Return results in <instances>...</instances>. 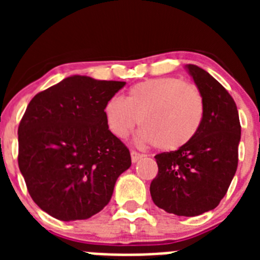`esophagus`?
<instances>
[{"label": "esophagus", "mask_w": 260, "mask_h": 260, "mask_svg": "<svg viewBox=\"0 0 260 260\" xmlns=\"http://www.w3.org/2000/svg\"><path fill=\"white\" fill-rule=\"evenodd\" d=\"M130 156H132V161L134 162V164H135V162L139 161V160H141V158H142L141 153L135 152V151H132V152H130Z\"/></svg>", "instance_id": "1"}]
</instances>
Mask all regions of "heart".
Wrapping results in <instances>:
<instances>
[{
	"label": "heart",
	"mask_w": 260,
	"mask_h": 260,
	"mask_svg": "<svg viewBox=\"0 0 260 260\" xmlns=\"http://www.w3.org/2000/svg\"><path fill=\"white\" fill-rule=\"evenodd\" d=\"M110 133L125 139L141 123L137 141L178 150L194 139L204 117V102L195 86L176 78H155L135 84L125 100L112 98L104 107Z\"/></svg>",
	"instance_id": "obj_1"
}]
</instances>
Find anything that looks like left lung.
<instances>
[{
	"label": "left lung",
	"mask_w": 260,
	"mask_h": 260,
	"mask_svg": "<svg viewBox=\"0 0 260 260\" xmlns=\"http://www.w3.org/2000/svg\"><path fill=\"white\" fill-rule=\"evenodd\" d=\"M185 69L203 98V122L190 143L155 156L158 173L150 191L158 208L191 217L217 207L228 191L237 171L241 125L228 91L202 68Z\"/></svg>",
	"instance_id": "left-lung-1"
}]
</instances>
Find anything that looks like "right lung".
Instances as JSON below:
<instances>
[{"mask_svg":"<svg viewBox=\"0 0 260 260\" xmlns=\"http://www.w3.org/2000/svg\"><path fill=\"white\" fill-rule=\"evenodd\" d=\"M125 84L71 75L29 102L18 128V164L31 198L53 217L74 221L100 212L132 165L104 117Z\"/></svg>","mask_w":260,"mask_h":260,"instance_id":"1","label":"right lung"}]
</instances>
